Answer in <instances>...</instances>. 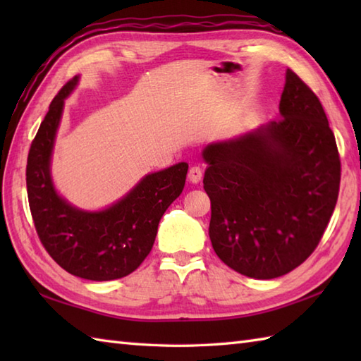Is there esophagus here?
<instances>
[{
  "instance_id": "1",
  "label": "esophagus",
  "mask_w": 361,
  "mask_h": 361,
  "mask_svg": "<svg viewBox=\"0 0 361 361\" xmlns=\"http://www.w3.org/2000/svg\"><path fill=\"white\" fill-rule=\"evenodd\" d=\"M189 181L190 183H198V181H202V178H203V171H202V167L200 166H192L189 169Z\"/></svg>"
}]
</instances>
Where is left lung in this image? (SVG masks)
Returning <instances> with one entry per match:
<instances>
[{
  "mask_svg": "<svg viewBox=\"0 0 361 361\" xmlns=\"http://www.w3.org/2000/svg\"><path fill=\"white\" fill-rule=\"evenodd\" d=\"M279 113L256 132L203 150L212 248L221 262L255 279L301 265L338 200L334 132L318 96L290 68Z\"/></svg>",
  "mask_w": 361,
  "mask_h": 361,
  "instance_id": "1",
  "label": "left lung"
}]
</instances>
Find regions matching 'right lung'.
Returning a JSON list of instances; mask_svg holds the SVG:
<instances>
[{"mask_svg": "<svg viewBox=\"0 0 361 361\" xmlns=\"http://www.w3.org/2000/svg\"><path fill=\"white\" fill-rule=\"evenodd\" d=\"M75 83L78 78H73L52 99L30 144L26 164L29 208L38 239L63 270L90 281L119 279L149 256L161 217L183 192L189 166L178 163L147 175L121 202L101 212L68 204L54 190L49 159L63 101Z\"/></svg>", "mask_w": 361, "mask_h": 361, "instance_id": "add662e5", "label": "right lung"}]
</instances>
